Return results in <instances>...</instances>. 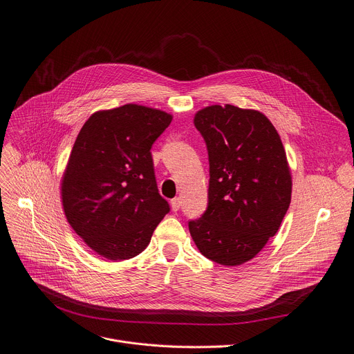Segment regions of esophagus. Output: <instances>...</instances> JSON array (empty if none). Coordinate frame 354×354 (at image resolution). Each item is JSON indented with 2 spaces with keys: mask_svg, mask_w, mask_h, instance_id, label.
Returning <instances> with one entry per match:
<instances>
[{
  "mask_svg": "<svg viewBox=\"0 0 354 354\" xmlns=\"http://www.w3.org/2000/svg\"><path fill=\"white\" fill-rule=\"evenodd\" d=\"M180 205H182V202H180L179 198H174V199L171 201V206H172V210H174V212H178V210L180 209Z\"/></svg>",
  "mask_w": 354,
  "mask_h": 354,
  "instance_id": "obj_1",
  "label": "esophagus"
}]
</instances>
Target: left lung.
<instances>
[{
	"label": "left lung",
	"mask_w": 354,
	"mask_h": 354,
	"mask_svg": "<svg viewBox=\"0 0 354 354\" xmlns=\"http://www.w3.org/2000/svg\"><path fill=\"white\" fill-rule=\"evenodd\" d=\"M209 153L207 209L189 221L206 259L241 266L274 237L291 203L292 179L282 141L260 111L232 104L195 114Z\"/></svg>",
	"instance_id": "obj_1"
}]
</instances>
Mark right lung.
<instances>
[{
    "mask_svg": "<svg viewBox=\"0 0 354 354\" xmlns=\"http://www.w3.org/2000/svg\"><path fill=\"white\" fill-rule=\"evenodd\" d=\"M171 121L165 111L125 104L91 114L75 141L62 178L63 210L76 234L107 260L144 251L169 212L151 147Z\"/></svg>",
    "mask_w": 354,
    "mask_h": 354,
    "instance_id": "right-lung-1",
    "label": "right lung"
}]
</instances>
